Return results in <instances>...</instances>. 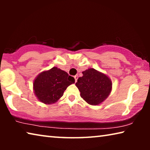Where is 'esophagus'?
<instances>
[{"mask_svg":"<svg viewBox=\"0 0 150 150\" xmlns=\"http://www.w3.org/2000/svg\"><path fill=\"white\" fill-rule=\"evenodd\" d=\"M74 78H75V82H77V79H78V75H75V76H74Z\"/></svg>","mask_w":150,"mask_h":150,"instance_id":"1","label":"esophagus"}]
</instances>
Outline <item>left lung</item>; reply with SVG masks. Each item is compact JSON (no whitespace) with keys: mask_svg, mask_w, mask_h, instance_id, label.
Segmentation results:
<instances>
[{"mask_svg":"<svg viewBox=\"0 0 150 150\" xmlns=\"http://www.w3.org/2000/svg\"><path fill=\"white\" fill-rule=\"evenodd\" d=\"M83 76L75 83L80 95L88 104L98 105L108 98L112 83L107 75L93 68L83 71Z\"/></svg>","mask_w":150,"mask_h":150,"instance_id":"obj_1","label":"left lung"}]
</instances>
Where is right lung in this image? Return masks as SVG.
Wrapping results in <instances>:
<instances>
[{"mask_svg":"<svg viewBox=\"0 0 150 150\" xmlns=\"http://www.w3.org/2000/svg\"><path fill=\"white\" fill-rule=\"evenodd\" d=\"M75 83V79L56 67L40 73L33 83L35 96L46 105L56 103L68 86Z\"/></svg>","mask_w":150,"mask_h":150,"instance_id":"obj_1","label":"right lung"}]
</instances>
